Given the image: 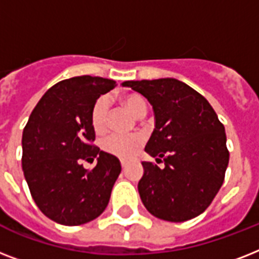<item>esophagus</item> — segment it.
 Listing matches in <instances>:
<instances>
[{
    "mask_svg": "<svg viewBox=\"0 0 259 259\" xmlns=\"http://www.w3.org/2000/svg\"><path fill=\"white\" fill-rule=\"evenodd\" d=\"M121 165H122V169H125V168H126V161H125V160H121Z\"/></svg>",
    "mask_w": 259,
    "mask_h": 259,
    "instance_id": "esophagus-1",
    "label": "esophagus"
}]
</instances>
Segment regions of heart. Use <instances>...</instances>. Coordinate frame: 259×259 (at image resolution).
Instances as JSON below:
<instances>
[{
	"mask_svg": "<svg viewBox=\"0 0 259 259\" xmlns=\"http://www.w3.org/2000/svg\"><path fill=\"white\" fill-rule=\"evenodd\" d=\"M119 102L137 118L145 117L146 111H148V105H146L144 97L140 94H122V95H119ZM107 115H109V101L105 97L98 98L97 102L94 103L93 109H91V115H90L93 130L97 134L105 133L106 127H107ZM141 138L138 136L111 134L102 141V149L111 156L127 160L136 154L138 148L141 146Z\"/></svg>",
	"mask_w": 259,
	"mask_h": 259,
	"instance_id": "b5f03b06",
	"label": "heart"
}]
</instances>
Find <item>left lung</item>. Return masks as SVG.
<instances>
[{
  "instance_id": "obj_1",
  "label": "left lung",
  "mask_w": 259,
  "mask_h": 259,
  "mask_svg": "<svg viewBox=\"0 0 259 259\" xmlns=\"http://www.w3.org/2000/svg\"><path fill=\"white\" fill-rule=\"evenodd\" d=\"M148 99L154 113V130L145 152L164 168L142 162L138 192L153 217L185 222L207 209L219 192L229 165L225 126L208 101L173 78L127 80Z\"/></svg>"
}]
</instances>
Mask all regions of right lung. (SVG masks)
<instances>
[{"label": "right lung", "instance_id": "1", "mask_svg": "<svg viewBox=\"0 0 259 259\" xmlns=\"http://www.w3.org/2000/svg\"><path fill=\"white\" fill-rule=\"evenodd\" d=\"M114 86L111 79L90 75L56 83L24 127L21 162L30 195L40 211L59 225H84L109 204L121 162L91 145L95 132L90 115L98 98ZM83 159H97V165L84 170Z\"/></svg>", "mask_w": 259, "mask_h": 259}]
</instances>
